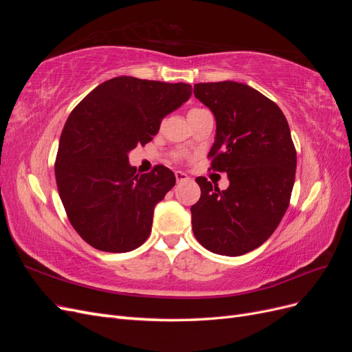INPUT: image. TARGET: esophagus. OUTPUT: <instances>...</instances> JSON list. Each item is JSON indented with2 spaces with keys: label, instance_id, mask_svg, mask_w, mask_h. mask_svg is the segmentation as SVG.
<instances>
[{
  "label": "esophagus",
  "instance_id": "34e87169",
  "mask_svg": "<svg viewBox=\"0 0 352 352\" xmlns=\"http://www.w3.org/2000/svg\"><path fill=\"white\" fill-rule=\"evenodd\" d=\"M175 176H176L177 182H186V180H189V176L184 172H179V170H177V172H175Z\"/></svg>",
  "mask_w": 352,
  "mask_h": 352
}]
</instances>
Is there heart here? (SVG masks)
Listing matches in <instances>:
<instances>
[{"mask_svg":"<svg viewBox=\"0 0 352 352\" xmlns=\"http://www.w3.org/2000/svg\"><path fill=\"white\" fill-rule=\"evenodd\" d=\"M201 110H202V109H192V110H190L189 113H194V111H201Z\"/></svg>","mask_w":352,"mask_h":352,"instance_id":"obj_1","label":"heart"}]
</instances>
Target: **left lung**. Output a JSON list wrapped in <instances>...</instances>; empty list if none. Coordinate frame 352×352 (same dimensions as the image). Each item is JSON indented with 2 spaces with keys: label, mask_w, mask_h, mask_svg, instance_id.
I'll use <instances>...</instances> for the list:
<instances>
[{
  "label": "left lung",
  "mask_w": 352,
  "mask_h": 352,
  "mask_svg": "<svg viewBox=\"0 0 352 352\" xmlns=\"http://www.w3.org/2000/svg\"><path fill=\"white\" fill-rule=\"evenodd\" d=\"M194 95L214 114L208 158L228 173L229 188L197 177L192 230L208 251L236 257L267 241L289 206L296 168L289 124L278 104L245 83H197Z\"/></svg>",
  "instance_id": "8db88e82"
}]
</instances>
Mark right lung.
<instances>
[{
	"label": "right lung",
	"instance_id": "obj_1",
	"mask_svg": "<svg viewBox=\"0 0 352 352\" xmlns=\"http://www.w3.org/2000/svg\"><path fill=\"white\" fill-rule=\"evenodd\" d=\"M190 94L182 82L119 76L98 85L70 113L56 180L72 226L91 247L127 252L150 236L154 208L176 177L164 166L136 175L127 154L153 141L162 120Z\"/></svg>",
	"mask_w": 352,
	"mask_h": 352
}]
</instances>
